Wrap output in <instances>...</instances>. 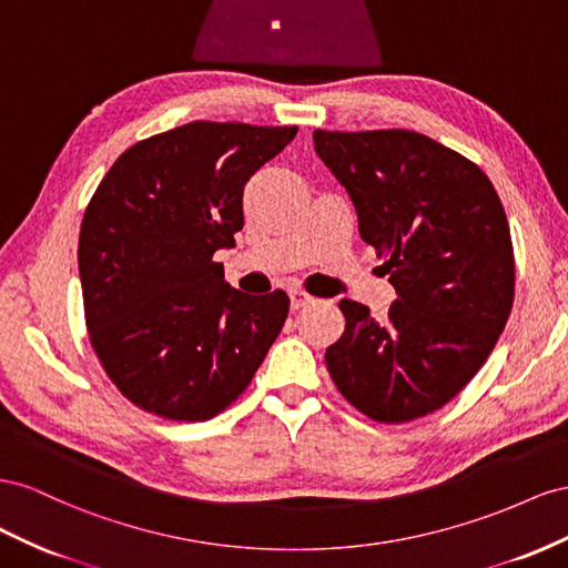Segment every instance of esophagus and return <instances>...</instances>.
<instances>
[{"mask_svg": "<svg viewBox=\"0 0 568 568\" xmlns=\"http://www.w3.org/2000/svg\"><path fill=\"white\" fill-rule=\"evenodd\" d=\"M314 302V297L310 293H304V290H290V306L293 310H302V306H310Z\"/></svg>", "mask_w": 568, "mask_h": 568, "instance_id": "obj_1", "label": "esophagus"}]
</instances>
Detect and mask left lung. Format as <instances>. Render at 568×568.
<instances>
[{
  "label": "left lung",
  "mask_w": 568,
  "mask_h": 568,
  "mask_svg": "<svg viewBox=\"0 0 568 568\" xmlns=\"http://www.w3.org/2000/svg\"><path fill=\"white\" fill-rule=\"evenodd\" d=\"M314 148L397 293L383 321L339 302L345 333L326 349L331 378L378 424L443 409L488 359L514 304L509 223L490 178L402 128L314 131Z\"/></svg>",
  "instance_id": "left-lung-1"
}]
</instances>
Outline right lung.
<instances>
[{
	"label": "right lung",
	"instance_id": "1",
	"mask_svg": "<svg viewBox=\"0 0 568 568\" xmlns=\"http://www.w3.org/2000/svg\"><path fill=\"white\" fill-rule=\"evenodd\" d=\"M295 125L192 121L128 148L80 223L90 345L119 393L169 420H209L245 393L290 312L223 281L242 192Z\"/></svg>",
	"mask_w": 568,
	"mask_h": 568
}]
</instances>
